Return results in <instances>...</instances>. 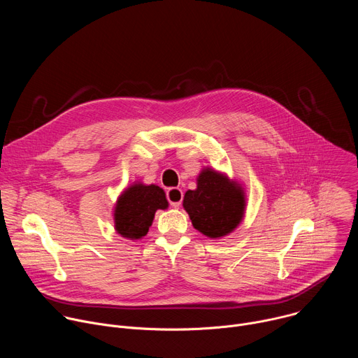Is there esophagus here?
<instances>
[{"instance_id":"esophagus-1","label":"esophagus","mask_w":358,"mask_h":358,"mask_svg":"<svg viewBox=\"0 0 358 358\" xmlns=\"http://www.w3.org/2000/svg\"><path fill=\"white\" fill-rule=\"evenodd\" d=\"M184 192L180 188H169L167 189V199L173 208H178L181 206Z\"/></svg>"}]
</instances>
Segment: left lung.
I'll return each mask as SVG.
<instances>
[{
    "label": "left lung",
    "mask_w": 358,
    "mask_h": 358,
    "mask_svg": "<svg viewBox=\"0 0 358 358\" xmlns=\"http://www.w3.org/2000/svg\"><path fill=\"white\" fill-rule=\"evenodd\" d=\"M182 207L196 231L220 239L234 232L243 220L245 188L227 174L207 167L196 177V188L185 192Z\"/></svg>",
    "instance_id": "left-lung-1"
}]
</instances>
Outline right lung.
Instances as JSON below:
<instances>
[{"mask_svg": "<svg viewBox=\"0 0 358 358\" xmlns=\"http://www.w3.org/2000/svg\"><path fill=\"white\" fill-rule=\"evenodd\" d=\"M169 208L166 192L156 184L134 182L117 198L113 210L116 232L130 241L147 235L157 210Z\"/></svg>", "mask_w": 358, "mask_h": 358, "instance_id": "obj_1", "label": "right lung"}]
</instances>
